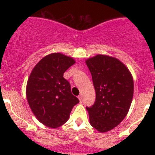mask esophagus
Instances as JSON below:
<instances>
[{
  "label": "esophagus",
  "mask_w": 155,
  "mask_h": 155,
  "mask_svg": "<svg viewBox=\"0 0 155 155\" xmlns=\"http://www.w3.org/2000/svg\"><path fill=\"white\" fill-rule=\"evenodd\" d=\"M79 101H80V102H82V101H83V97H82V95H79Z\"/></svg>",
  "instance_id": "34e87169"
}]
</instances>
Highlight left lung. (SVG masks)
<instances>
[{
  "label": "left lung",
  "mask_w": 155,
  "mask_h": 155,
  "mask_svg": "<svg viewBox=\"0 0 155 155\" xmlns=\"http://www.w3.org/2000/svg\"><path fill=\"white\" fill-rule=\"evenodd\" d=\"M96 92L95 104L86 107L90 123L101 133L117 127L127 115L133 96V79L120 60L97 54L86 60Z\"/></svg>",
  "instance_id": "8db88e82"
}]
</instances>
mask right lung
Instances as JSON below:
<instances>
[{
    "label": "right lung",
    "instance_id": "add662e5",
    "mask_svg": "<svg viewBox=\"0 0 155 155\" xmlns=\"http://www.w3.org/2000/svg\"><path fill=\"white\" fill-rule=\"evenodd\" d=\"M75 63L72 58L52 53L42 58L33 68L26 87V97L39 122L57 128L67 122L79 99L73 95L71 84L63 74Z\"/></svg>",
    "mask_w": 155,
    "mask_h": 155
}]
</instances>
